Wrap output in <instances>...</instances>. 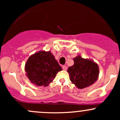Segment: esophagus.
<instances>
[{
  "mask_svg": "<svg viewBox=\"0 0 120 120\" xmlns=\"http://www.w3.org/2000/svg\"><path fill=\"white\" fill-rule=\"evenodd\" d=\"M62 68H63V69L64 70V71H67V67H66V66H63V67H62Z\"/></svg>",
  "mask_w": 120,
  "mask_h": 120,
  "instance_id": "1",
  "label": "esophagus"
}]
</instances>
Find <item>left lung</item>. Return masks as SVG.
<instances>
[{
	"mask_svg": "<svg viewBox=\"0 0 120 120\" xmlns=\"http://www.w3.org/2000/svg\"><path fill=\"white\" fill-rule=\"evenodd\" d=\"M74 64L69 67L70 80L78 89H84L94 84L99 74L98 65L91 59L78 55L73 59Z\"/></svg>",
	"mask_w": 120,
	"mask_h": 120,
	"instance_id": "1",
	"label": "left lung"
}]
</instances>
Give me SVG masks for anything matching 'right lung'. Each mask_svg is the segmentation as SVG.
Here are the masks:
<instances>
[{
  "mask_svg": "<svg viewBox=\"0 0 120 120\" xmlns=\"http://www.w3.org/2000/svg\"><path fill=\"white\" fill-rule=\"evenodd\" d=\"M62 70L51 51L41 50L29 56L25 65L26 75L37 86H49Z\"/></svg>",
  "mask_w": 120,
  "mask_h": 120,
  "instance_id": "1",
  "label": "right lung"
}]
</instances>
